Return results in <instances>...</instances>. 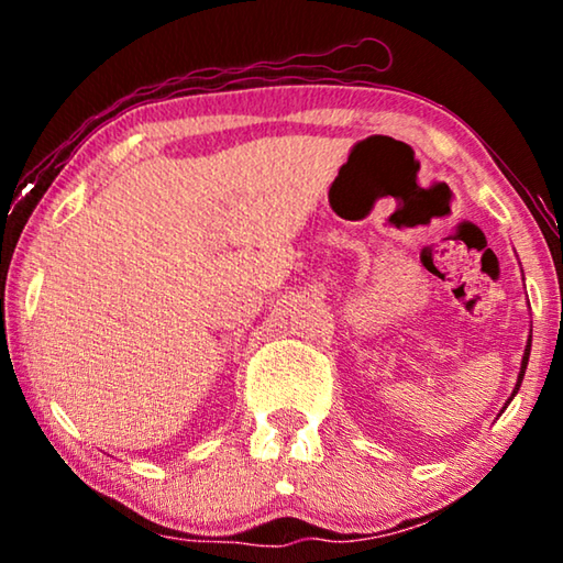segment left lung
<instances>
[{"instance_id":"8db88e82","label":"left lung","mask_w":563,"mask_h":563,"mask_svg":"<svg viewBox=\"0 0 563 563\" xmlns=\"http://www.w3.org/2000/svg\"><path fill=\"white\" fill-rule=\"evenodd\" d=\"M529 350H531V335H529V342H527V350H523V357H521V373H519V379H517V387H514V393H517L521 379H523V369H527V362H529Z\"/></svg>"}]
</instances>
